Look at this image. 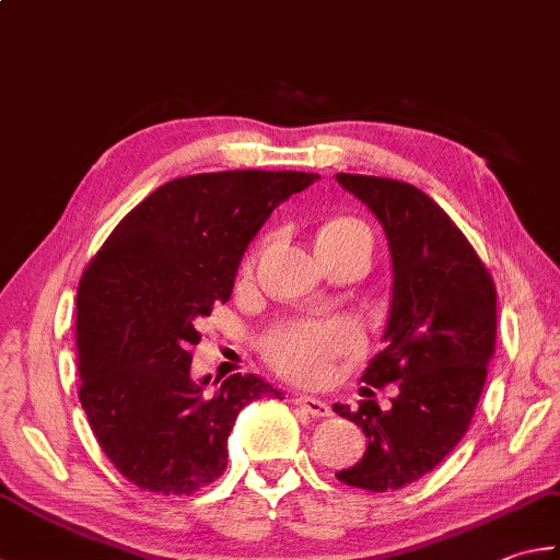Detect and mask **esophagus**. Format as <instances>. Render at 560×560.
<instances>
[{
    "label": "esophagus",
    "instance_id": "34e87169",
    "mask_svg": "<svg viewBox=\"0 0 560 560\" xmlns=\"http://www.w3.org/2000/svg\"><path fill=\"white\" fill-rule=\"evenodd\" d=\"M294 402H298L312 417H329L331 415V407L326 405L324 399H316L312 395H298L294 397Z\"/></svg>",
    "mask_w": 560,
    "mask_h": 560
}]
</instances>
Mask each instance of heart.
Masks as SVG:
<instances>
[{
  "mask_svg": "<svg viewBox=\"0 0 560 560\" xmlns=\"http://www.w3.org/2000/svg\"><path fill=\"white\" fill-rule=\"evenodd\" d=\"M326 244H361L371 253L373 238L363 221L339 217L326 221L316 234V248ZM358 343L353 324L331 322H292L272 331L266 339V355L282 373L302 380H319L329 373L331 361Z\"/></svg>",
  "mask_w": 560,
  "mask_h": 560,
  "instance_id": "obj_1",
  "label": "heart"
}]
</instances>
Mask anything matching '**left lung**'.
Returning a JSON list of instances; mask_svg holds the SVG:
<instances>
[{
    "mask_svg": "<svg viewBox=\"0 0 560 560\" xmlns=\"http://www.w3.org/2000/svg\"><path fill=\"white\" fill-rule=\"evenodd\" d=\"M336 180L383 224L393 260L385 346L361 380L399 385L389 409L375 399L334 405L368 439L363 458L336 478L389 492L434 470L468 431L494 355L498 292L468 238L421 189L373 175Z\"/></svg>",
    "mask_w": 560,
    "mask_h": 560,
    "instance_id": "left-lung-1",
    "label": "left lung"
}]
</instances>
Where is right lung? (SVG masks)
<instances>
[{"label": "right lung", "instance_id": "obj_1", "mask_svg": "<svg viewBox=\"0 0 560 560\" xmlns=\"http://www.w3.org/2000/svg\"><path fill=\"white\" fill-rule=\"evenodd\" d=\"M316 173L177 177L126 214L78 288L80 402L102 451L141 490L192 494L226 470L238 411L280 389L258 375L192 377L199 319L229 302L241 258Z\"/></svg>", "mask_w": 560, "mask_h": 560}]
</instances>
